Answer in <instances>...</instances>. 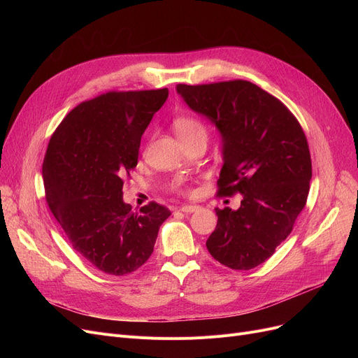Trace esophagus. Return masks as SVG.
I'll list each match as a JSON object with an SVG mask.
<instances>
[{
  "label": "esophagus",
  "mask_w": 358,
  "mask_h": 358,
  "mask_svg": "<svg viewBox=\"0 0 358 358\" xmlns=\"http://www.w3.org/2000/svg\"><path fill=\"white\" fill-rule=\"evenodd\" d=\"M200 209V206H196V204H182L180 206V212L182 213H193V212H197Z\"/></svg>",
  "instance_id": "1"
}]
</instances>
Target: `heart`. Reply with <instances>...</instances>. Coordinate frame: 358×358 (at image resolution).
<instances>
[{
    "mask_svg": "<svg viewBox=\"0 0 358 358\" xmlns=\"http://www.w3.org/2000/svg\"><path fill=\"white\" fill-rule=\"evenodd\" d=\"M174 129L177 131L178 138L182 141V143H189L196 139H203V141L208 139V129H206L201 120H199L194 116L182 115L176 117ZM173 187L177 190H181V181H176Z\"/></svg>",
    "mask_w": 358,
    "mask_h": 358,
    "instance_id": "obj_1",
    "label": "heart"
}]
</instances>
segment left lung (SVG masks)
<instances>
[{
    "label": "left lung",
    "mask_w": 358,
    "mask_h": 358,
    "mask_svg": "<svg viewBox=\"0 0 358 358\" xmlns=\"http://www.w3.org/2000/svg\"><path fill=\"white\" fill-rule=\"evenodd\" d=\"M177 92L222 136L217 194L242 196L238 210L215 209L217 224L206 247L220 264L251 270L290 235L306 204L312 162L303 129L283 103L250 81L178 84Z\"/></svg>",
    "instance_id": "1"
}]
</instances>
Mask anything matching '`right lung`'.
Wrapping results in <instances>:
<instances>
[{
  "label": "right lung",
  "mask_w": 358,
  "mask_h": 358,
  "mask_svg": "<svg viewBox=\"0 0 358 358\" xmlns=\"http://www.w3.org/2000/svg\"><path fill=\"white\" fill-rule=\"evenodd\" d=\"M166 97V88L101 94L71 110L49 141L42 166L49 209L73 250L106 274L142 267L171 215L155 201L134 213L122 192Z\"/></svg>",
  "instance_id": "right-lung-1"
}]
</instances>
